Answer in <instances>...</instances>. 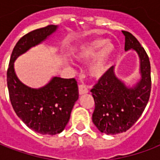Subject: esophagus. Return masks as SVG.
I'll return each mask as SVG.
<instances>
[{"label": "esophagus", "mask_w": 160, "mask_h": 160, "mask_svg": "<svg viewBox=\"0 0 160 160\" xmlns=\"http://www.w3.org/2000/svg\"><path fill=\"white\" fill-rule=\"evenodd\" d=\"M88 92V89L86 86L84 85H80L79 86V93L80 95H83V94H86Z\"/></svg>", "instance_id": "1"}]
</instances>
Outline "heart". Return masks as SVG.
<instances>
[{
    "label": "heart",
    "instance_id": "b5f03b06",
    "mask_svg": "<svg viewBox=\"0 0 160 160\" xmlns=\"http://www.w3.org/2000/svg\"><path fill=\"white\" fill-rule=\"evenodd\" d=\"M115 45L104 38L91 40L79 46L73 51V57L80 62H87L92 58L87 68V73L94 80H100L106 74L111 67Z\"/></svg>",
    "mask_w": 160,
    "mask_h": 160
}]
</instances>
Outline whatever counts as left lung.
I'll return each instance as SVG.
<instances>
[{
    "label": "left lung",
    "instance_id": "8db88e82",
    "mask_svg": "<svg viewBox=\"0 0 160 160\" xmlns=\"http://www.w3.org/2000/svg\"><path fill=\"white\" fill-rule=\"evenodd\" d=\"M125 51L133 49L140 60L141 79L128 86L115 73V66L91 90L95 102L92 122L101 133L117 134L127 131L144 111L151 92V66L147 52L130 32L122 31Z\"/></svg>",
    "mask_w": 160,
    "mask_h": 160
}]
</instances>
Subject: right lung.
<instances>
[{
    "label": "right lung",
    "instance_id": "add662e5",
    "mask_svg": "<svg viewBox=\"0 0 160 160\" xmlns=\"http://www.w3.org/2000/svg\"><path fill=\"white\" fill-rule=\"evenodd\" d=\"M57 28L58 26L50 25L22 37L13 48L7 73L10 101L17 116L31 129L49 135L62 132L69 121L79 98L76 80L56 76L43 87L32 88L19 80L14 62L31 48L48 39Z\"/></svg>",
    "mask_w": 160,
    "mask_h": 160
}]
</instances>
